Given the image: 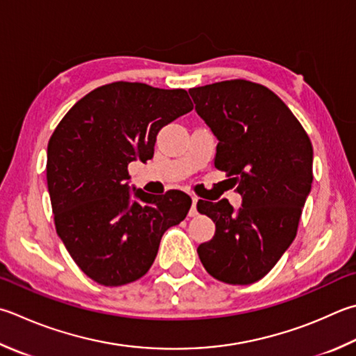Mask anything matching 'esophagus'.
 <instances>
[{
    "mask_svg": "<svg viewBox=\"0 0 356 356\" xmlns=\"http://www.w3.org/2000/svg\"><path fill=\"white\" fill-rule=\"evenodd\" d=\"M197 203H198V198L197 197H192V207H191V211H189V216L191 217H195L197 216Z\"/></svg>",
    "mask_w": 356,
    "mask_h": 356,
    "instance_id": "obj_1",
    "label": "esophagus"
}]
</instances>
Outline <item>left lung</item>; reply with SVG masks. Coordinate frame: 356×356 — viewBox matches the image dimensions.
Here are the masks:
<instances>
[{
	"mask_svg": "<svg viewBox=\"0 0 356 356\" xmlns=\"http://www.w3.org/2000/svg\"><path fill=\"white\" fill-rule=\"evenodd\" d=\"M197 115L217 138L216 167L232 177L241 195L200 200L216 223L198 246L206 271L229 285H250L271 271L293 243L313 181V147L290 108L266 86L248 80L191 88Z\"/></svg>",
	"mask_w": 356,
	"mask_h": 356,
	"instance_id": "obj_1",
	"label": "left lung"
}]
</instances>
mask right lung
<instances>
[{"instance_id":"add662e5","label":"right lung","mask_w":356,"mask_h":356,"mask_svg":"<svg viewBox=\"0 0 356 356\" xmlns=\"http://www.w3.org/2000/svg\"><path fill=\"white\" fill-rule=\"evenodd\" d=\"M186 90L115 82L82 97L48 144L46 179L60 240L86 276L105 286L150 270L163 234L181 223L192 200L130 187L131 161L153 158L159 130L192 111Z\"/></svg>"}]
</instances>
